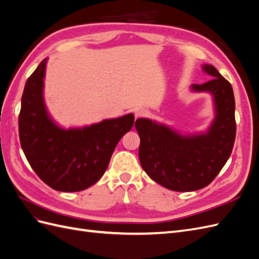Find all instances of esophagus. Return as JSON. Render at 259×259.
Returning <instances> with one entry per match:
<instances>
[{"instance_id": "obj_1", "label": "esophagus", "mask_w": 259, "mask_h": 259, "mask_svg": "<svg viewBox=\"0 0 259 259\" xmlns=\"http://www.w3.org/2000/svg\"><path fill=\"white\" fill-rule=\"evenodd\" d=\"M147 114H148L147 110H145V109H142V108L137 109V110L135 111V117H136V119H137V117H143V116H146Z\"/></svg>"}]
</instances>
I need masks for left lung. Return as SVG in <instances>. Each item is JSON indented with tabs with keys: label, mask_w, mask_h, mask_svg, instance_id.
I'll use <instances>...</instances> for the list:
<instances>
[{
	"label": "left lung",
	"mask_w": 259,
	"mask_h": 259,
	"mask_svg": "<svg viewBox=\"0 0 259 259\" xmlns=\"http://www.w3.org/2000/svg\"><path fill=\"white\" fill-rule=\"evenodd\" d=\"M202 69L213 79L192 84L190 90L209 93L213 98L215 117L206 132L182 134L150 119L135 122L142 167L155 183L173 191H194L209 185L230 158L236 139L232 86L214 66Z\"/></svg>",
	"instance_id": "8db88e82"
}]
</instances>
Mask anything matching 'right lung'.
I'll return each mask as SVG.
<instances>
[{
	"label": "right lung",
	"instance_id": "obj_1",
	"mask_svg": "<svg viewBox=\"0 0 259 259\" xmlns=\"http://www.w3.org/2000/svg\"><path fill=\"white\" fill-rule=\"evenodd\" d=\"M48 58L26 82L19 113V138L26 158L53 189L76 192L103 177L120 139L134 125V114L107 119L83 127L64 128L55 122L44 101Z\"/></svg>",
	"mask_w": 259,
	"mask_h": 259
}]
</instances>
